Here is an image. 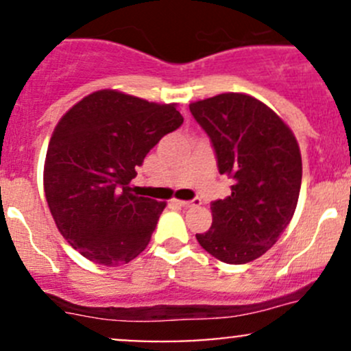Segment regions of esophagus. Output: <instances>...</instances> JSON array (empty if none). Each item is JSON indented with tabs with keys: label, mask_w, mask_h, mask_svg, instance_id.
Masks as SVG:
<instances>
[{
	"label": "esophagus",
	"mask_w": 351,
	"mask_h": 351,
	"mask_svg": "<svg viewBox=\"0 0 351 351\" xmlns=\"http://www.w3.org/2000/svg\"><path fill=\"white\" fill-rule=\"evenodd\" d=\"M175 202L180 205V207H185V208H189V207H197V205L202 204V200H200V198H198V197L193 198V200H175Z\"/></svg>",
	"instance_id": "obj_1"
}]
</instances>
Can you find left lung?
Here are the masks:
<instances>
[{
    "label": "left lung",
    "mask_w": 351,
    "mask_h": 351,
    "mask_svg": "<svg viewBox=\"0 0 351 351\" xmlns=\"http://www.w3.org/2000/svg\"><path fill=\"white\" fill-rule=\"evenodd\" d=\"M214 147L231 195L210 204L212 226L197 241L224 263L243 265L267 253L289 226L302 182L292 130L271 108L243 93H222L190 105Z\"/></svg>",
    "instance_id": "obj_1"
}]
</instances>
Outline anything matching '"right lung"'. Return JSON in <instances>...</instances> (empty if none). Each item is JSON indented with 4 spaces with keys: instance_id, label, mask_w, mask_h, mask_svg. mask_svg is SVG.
I'll use <instances>...</instances> for the list:
<instances>
[{
    "instance_id": "add662e5",
    "label": "right lung",
    "mask_w": 351,
    "mask_h": 351,
    "mask_svg": "<svg viewBox=\"0 0 351 351\" xmlns=\"http://www.w3.org/2000/svg\"><path fill=\"white\" fill-rule=\"evenodd\" d=\"M183 123L176 105L115 90L84 97L49 143L44 190L59 232L98 265H123L151 241L166 204L134 193L136 168Z\"/></svg>"
}]
</instances>
